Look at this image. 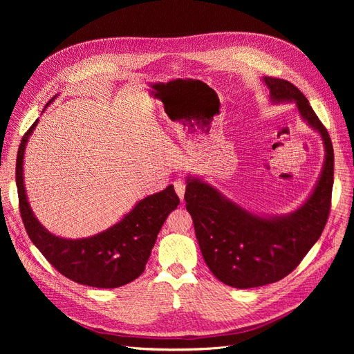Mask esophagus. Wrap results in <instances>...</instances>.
<instances>
[{"mask_svg":"<svg viewBox=\"0 0 354 354\" xmlns=\"http://www.w3.org/2000/svg\"><path fill=\"white\" fill-rule=\"evenodd\" d=\"M174 187H175L176 194L179 196V198L183 200V197H185V190H186V182H185L183 179H176V180L174 182Z\"/></svg>","mask_w":354,"mask_h":354,"instance_id":"esophagus-1","label":"esophagus"}]
</instances>
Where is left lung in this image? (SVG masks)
I'll return each mask as SVG.
<instances>
[{
	"label": "left lung",
	"mask_w": 354,
	"mask_h": 354,
	"mask_svg": "<svg viewBox=\"0 0 354 354\" xmlns=\"http://www.w3.org/2000/svg\"><path fill=\"white\" fill-rule=\"evenodd\" d=\"M273 102L294 100L298 112L322 136L326 158L310 198L297 212L265 218L252 214L198 179H187L186 209L212 273L224 284L252 288L290 274L319 239L329 213L333 187V145L326 127L307 97L291 82L265 77Z\"/></svg>",
	"instance_id": "1"
}]
</instances>
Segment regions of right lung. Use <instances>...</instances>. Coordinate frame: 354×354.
I'll return each mask as SVG.
<instances>
[{"mask_svg":"<svg viewBox=\"0 0 354 354\" xmlns=\"http://www.w3.org/2000/svg\"><path fill=\"white\" fill-rule=\"evenodd\" d=\"M53 99H50L47 105L52 104ZM37 122L39 119L21 140L15 168L19 213L30 241L59 273L78 284L116 288L136 280L145 269L167 217L179 205L174 186L140 200L120 223L97 235L82 239L56 236L35 218L24 186L25 145Z\"/></svg>","mask_w":354,"mask_h":354,"instance_id":"right-lung-1","label":"right lung"}]
</instances>
